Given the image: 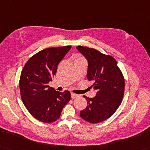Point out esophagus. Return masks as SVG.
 <instances>
[{
    "label": "esophagus",
    "mask_w": 150,
    "mask_h": 150,
    "mask_svg": "<svg viewBox=\"0 0 150 150\" xmlns=\"http://www.w3.org/2000/svg\"><path fill=\"white\" fill-rule=\"evenodd\" d=\"M79 97V95H77V94H75V93H71V98L72 99H75L76 98H78Z\"/></svg>",
    "instance_id": "esophagus-1"
}]
</instances>
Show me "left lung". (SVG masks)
<instances>
[{
  "instance_id": "8db88e82",
  "label": "left lung",
  "mask_w": 150,
  "mask_h": 150,
  "mask_svg": "<svg viewBox=\"0 0 150 150\" xmlns=\"http://www.w3.org/2000/svg\"><path fill=\"white\" fill-rule=\"evenodd\" d=\"M77 49L88 61L87 78L93 81L91 88L97 90L94 98L83 96L88 102L80 112L83 120L98 123L109 118L121 105L125 91V79L113 57L95 48L78 46Z\"/></svg>"
}]
</instances>
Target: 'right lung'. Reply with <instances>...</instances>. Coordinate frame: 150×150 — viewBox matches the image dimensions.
<instances>
[{
    "mask_svg": "<svg viewBox=\"0 0 150 150\" xmlns=\"http://www.w3.org/2000/svg\"><path fill=\"white\" fill-rule=\"evenodd\" d=\"M71 46L48 48L27 61L21 73V98L35 119L50 123L58 120L71 99L70 92L56 91L48 83L57 72V66Z\"/></svg>",
    "mask_w": 150,
    "mask_h": 150,
    "instance_id": "right-lung-1",
    "label": "right lung"
}]
</instances>
